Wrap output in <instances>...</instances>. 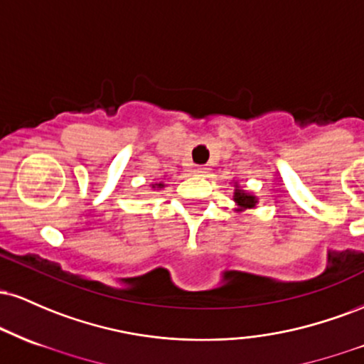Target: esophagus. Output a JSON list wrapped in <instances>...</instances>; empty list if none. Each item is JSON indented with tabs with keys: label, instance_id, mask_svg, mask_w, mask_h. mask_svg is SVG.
Returning a JSON list of instances; mask_svg holds the SVG:
<instances>
[{
	"label": "esophagus",
	"instance_id": "esophagus-1",
	"mask_svg": "<svg viewBox=\"0 0 364 364\" xmlns=\"http://www.w3.org/2000/svg\"><path fill=\"white\" fill-rule=\"evenodd\" d=\"M193 173L196 174V176H203V174L208 173V168H205V166H195Z\"/></svg>",
	"mask_w": 364,
	"mask_h": 364
}]
</instances>
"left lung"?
Segmentation results:
<instances>
[{
	"label": "left lung",
	"instance_id": "1",
	"mask_svg": "<svg viewBox=\"0 0 364 364\" xmlns=\"http://www.w3.org/2000/svg\"><path fill=\"white\" fill-rule=\"evenodd\" d=\"M235 186H236V188H235V196H232V200H235L236 205L240 207V208H237V210H246V208H255V205H257V203H258L257 196L246 193V191L241 190V188L237 186V185H235Z\"/></svg>",
	"mask_w": 364,
	"mask_h": 364
}]
</instances>
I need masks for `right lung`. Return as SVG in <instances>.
Here are the masks:
<instances>
[{"instance_id": "right-lung-1", "label": "right lung", "mask_w": 364, "mask_h": 364, "mask_svg": "<svg viewBox=\"0 0 364 364\" xmlns=\"http://www.w3.org/2000/svg\"><path fill=\"white\" fill-rule=\"evenodd\" d=\"M152 188H164V183H154V185H152Z\"/></svg>"}]
</instances>
